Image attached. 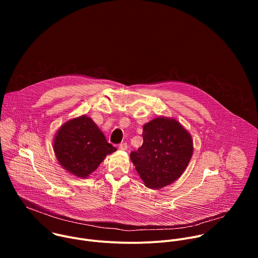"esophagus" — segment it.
Here are the masks:
<instances>
[{"label":"esophagus","mask_w":258,"mask_h":258,"mask_svg":"<svg viewBox=\"0 0 258 258\" xmlns=\"http://www.w3.org/2000/svg\"><path fill=\"white\" fill-rule=\"evenodd\" d=\"M119 149L120 150H126L127 149V144L125 142L119 144Z\"/></svg>","instance_id":"esophagus-1"}]
</instances>
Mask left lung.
<instances>
[{"instance_id":"8db88e82","label":"left lung","mask_w":258,"mask_h":258,"mask_svg":"<svg viewBox=\"0 0 258 258\" xmlns=\"http://www.w3.org/2000/svg\"><path fill=\"white\" fill-rule=\"evenodd\" d=\"M143 145L131 159L145 185L160 189L178 178L192 154L190 134L175 119L158 117L143 127Z\"/></svg>"}]
</instances>
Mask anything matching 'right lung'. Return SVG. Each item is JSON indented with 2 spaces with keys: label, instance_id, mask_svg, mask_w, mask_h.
<instances>
[{
  "label": "right lung",
  "instance_id": "obj_1",
  "mask_svg": "<svg viewBox=\"0 0 258 258\" xmlns=\"http://www.w3.org/2000/svg\"><path fill=\"white\" fill-rule=\"evenodd\" d=\"M54 151L60 164L70 173L87 177L97 169L107 154L116 151L88 116L64 123L54 139Z\"/></svg>",
  "mask_w": 258,
  "mask_h": 258
}]
</instances>
